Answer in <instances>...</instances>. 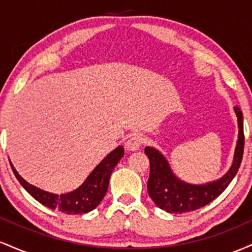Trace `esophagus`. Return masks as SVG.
Masks as SVG:
<instances>
[{
    "mask_svg": "<svg viewBox=\"0 0 252 252\" xmlns=\"http://www.w3.org/2000/svg\"><path fill=\"white\" fill-rule=\"evenodd\" d=\"M142 143H143L142 136L138 134H134L128 138V141L126 142V149L129 150H137L141 146H142Z\"/></svg>",
    "mask_w": 252,
    "mask_h": 252,
    "instance_id": "34e87169",
    "label": "esophagus"
}]
</instances>
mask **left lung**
<instances>
[{"instance_id": "left-lung-1", "label": "left lung", "mask_w": 252, "mask_h": 252, "mask_svg": "<svg viewBox=\"0 0 252 252\" xmlns=\"http://www.w3.org/2000/svg\"><path fill=\"white\" fill-rule=\"evenodd\" d=\"M238 117V141L235 152L233 163L228 172L218 181L206 185H189L179 180L173 174L170 167L162 154L154 148L146 147L144 153L150 162V173L147 189L153 201L160 209L169 213H182L194 211L206 206L217 196L224 192L238 172L244 152V130H243V114L239 108H235Z\"/></svg>"}]
</instances>
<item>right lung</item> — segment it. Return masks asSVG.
I'll return each mask as SVG.
<instances>
[{"mask_svg": "<svg viewBox=\"0 0 252 252\" xmlns=\"http://www.w3.org/2000/svg\"><path fill=\"white\" fill-rule=\"evenodd\" d=\"M123 147H117L98 164L96 168L92 170V173L84 181L82 186L78 187L73 192L62 195L45 192V190L28 184L19 175L13 164L10 163V166L22 187L40 204L51 210L60 211L66 215H78V213H88L90 211L94 210L99 205V202L103 200L109 187L110 175L116 167L118 161L123 158Z\"/></svg>", "mask_w": 252, "mask_h": 252, "instance_id": "right-lung-1", "label": "right lung"}]
</instances>
